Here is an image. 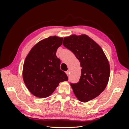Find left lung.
Returning <instances> with one entry per match:
<instances>
[{
  "label": "left lung",
  "mask_w": 129,
  "mask_h": 129,
  "mask_svg": "<svg viewBox=\"0 0 129 129\" xmlns=\"http://www.w3.org/2000/svg\"><path fill=\"white\" fill-rule=\"evenodd\" d=\"M63 38L51 36L34 46L24 62L23 78L29 91L35 96L45 98L51 95L60 83L68 81L60 69V60L56 52Z\"/></svg>",
  "instance_id": "8db88e82"
}]
</instances>
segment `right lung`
I'll return each mask as SVG.
<instances>
[{"mask_svg":"<svg viewBox=\"0 0 129 129\" xmlns=\"http://www.w3.org/2000/svg\"><path fill=\"white\" fill-rule=\"evenodd\" d=\"M63 45L74 54L81 68L79 81L70 84L75 96L81 102L94 99L105 90L110 76V65L103 49L86 35L65 37Z\"/></svg>","mask_w":129,"mask_h":129,"instance_id":"1","label":"right lung"}]
</instances>
